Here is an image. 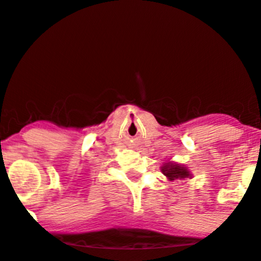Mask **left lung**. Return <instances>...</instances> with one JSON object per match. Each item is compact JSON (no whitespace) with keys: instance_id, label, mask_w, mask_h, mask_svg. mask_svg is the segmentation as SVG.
<instances>
[{"instance_id":"1","label":"left lung","mask_w":261,"mask_h":261,"mask_svg":"<svg viewBox=\"0 0 261 261\" xmlns=\"http://www.w3.org/2000/svg\"><path fill=\"white\" fill-rule=\"evenodd\" d=\"M162 171L163 174L168 177L169 181L192 177V175H191V172L187 170V168H185V166H182L180 164H176V163H165V164L162 166Z\"/></svg>"}]
</instances>
